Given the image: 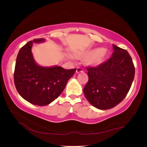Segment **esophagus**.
<instances>
[{"label": "esophagus", "instance_id": "34e87169", "mask_svg": "<svg viewBox=\"0 0 147 147\" xmlns=\"http://www.w3.org/2000/svg\"><path fill=\"white\" fill-rule=\"evenodd\" d=\"M83 71H84L83 68H82V67H78V68H77V69H76V73H77V74L81 73V72H82Z\"/></svg>", "mask_w": 147, "mask_h": 147}]
</instances>
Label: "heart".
Returning a JSON list of instances; mask_svg holds the SVG:
<instances>
[{"label":"heart","mask_w":147,"mask_h":147,"mask_svg":"<svg viewBox=\"0 0 147 147\" xmlns=\"http://www.w3.org/2000/svg\"><path fill=\"white\" fill-rule=\"evenodd\" d=\"M108 51L105 49L102 48H96L91 51L86 52L85 53L82 54L79 57L83 59H87L86 63L88 65L97 67L102 65L108 57Z\"/></svg>","instance_id":"b5f03b06"}]
</instances>
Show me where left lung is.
Listing matches in <instances>:
<instances>
[{"instance_id":"1","label":"left lung","mask_w":147,"mask_h":147,"mask_svg":"<svg viewBox=\"0 0 147 147\" xmlns=\"http://www.w3.org/2000/svg\"><path fill=\"white\" fill-rule=\"evenodd\" d=\"M112 57L97 67H88L86 99L100 110L115 107L127 95L135 74L132 58L125 49L113 45Z\"/></svg>"}]
</instances>
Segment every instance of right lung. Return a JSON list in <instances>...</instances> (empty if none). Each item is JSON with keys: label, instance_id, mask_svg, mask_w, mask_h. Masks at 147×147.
I'll use <instances>...</instances> for the list:
<instances>
[{"label": "right lung", "instance_id": "right-lung-1", "mask_svg": "<svg viewBox=\"0 0 147 147\" xmlns=\"http://www.w3.org/2000/svg\"><path fill=\"white\" fill-rule=\"evenodd\" d=\"M44 39H35L19 50L16 60L14 82L17 92L27 102L37 106H45L59 97L76 69H65L60 66L42 67L33 59V43Z\"/></svg>", "mask_w": 147, "mask_h": 147}]
</instances>
